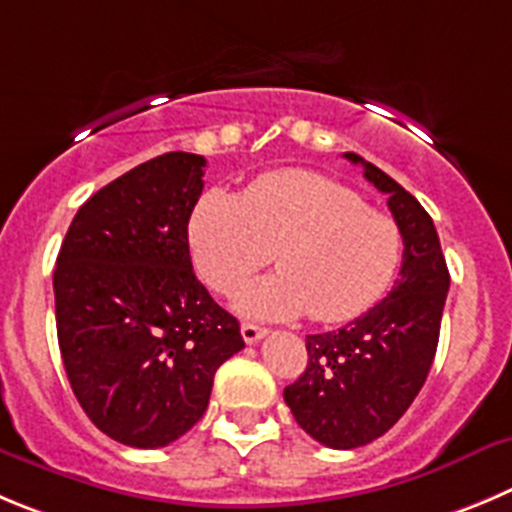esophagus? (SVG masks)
I'll list each match as a JSON object with an SVG mask.
<instances>
[{
    "label": "esophagus",
    "mask_w": 512,
    "mask_h": 512,
    "mask_svg": "<svg viewBox=\"0 0 512 512\" xmlns=\"http://www.w3.org/2000/svg\"><path fill=\"white\" fill-rule=\"evenodd\" d=\"M240 331H242V338H245V343H250V346H252V343L260 341L262 336H267L265 328L255 326V323H242Z\"/></svg>",
    "instance_id": "34e87169"
}]
</instances>
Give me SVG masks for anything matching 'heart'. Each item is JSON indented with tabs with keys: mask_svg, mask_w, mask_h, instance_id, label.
<instances>
[{
	"mask_svg": "<svg viewBox=\"0 0 512 512\" xmlns=\"http://www.w3.org/2000/svg\"><path fill=\"white\" fill-rule=\"evenodd\" d=\"M189 245L202 280L222 295L275 250L280 270L242 288L237 310L265 321L308 313L326 326L353 321L381 300L404 255L394 217L303 169L260 176L242 197L209 189L191 212Z\"/></svg>",
	"mask_w": 512,
	"mask_h": 512,
	"instance_id": "b5f03b06",
	"label": "heart"
}]
</instances>
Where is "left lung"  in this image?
<instances>
[{"label":"left lung","mask_w":512,"mask_h":512,"mask_svg":"<svg viewBox=\"0 0 512 512\" xmlns=\"http://www.w3.org/2000/svg\"><path fill=\"white\" fill-rule=\"evenodd\" d=\"M364 176L389 197L404 237L399 280L381 303L331 333L305 338L308 366L285 386L295 422L333 450H353L389 432L427 381L439 341L450 272L432 217L404 186L358 154Z\"/></svg>","instance_id":"8db88e82"}]
</instances>
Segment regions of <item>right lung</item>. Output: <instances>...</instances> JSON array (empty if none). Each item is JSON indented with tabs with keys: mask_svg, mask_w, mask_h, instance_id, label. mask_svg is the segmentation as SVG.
<instances>
[{
	"mask_svg": "<svg viewBox=\"0 0 512 512\" xmlns=\"http://www.w3.org/2000/svg\"><path fill=\"white\" fill-rule=\"evenodd\" d=\"M204 156L171 151L78 209L57 255L62 364L90 422L116 442L166 447L207 412L214 374L245 348L240 323L191 270L189 217Z\"/></svg>",
	"mask_w": 512,
	"mask_h": 512,
	"instance_id": "1",
	"label": "right lung"
}]
</instances>
